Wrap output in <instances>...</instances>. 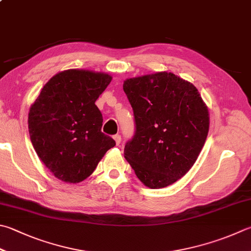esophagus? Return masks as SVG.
<instances>
[{"label": "esophagus", "instance_id": "obj_1", "mask_svg": "<svg viewBox=\"0 0 251 251\" xmlns=\"http://www.w3.org/2000/svg\"><path fill=\"white\" fill-rule=\"evenodd\" d=\"M113 140L116 141V144L117 145H120V143H121V136L119 134H116L115 136H113Z\"/></svg>", "mask_w": 251, "mask_h": 251}]
</instances>
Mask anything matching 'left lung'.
<instances>
[{"label": "left lung", "mask_w": 251, "mask_h": 251, "mask_svg": "<svg viewBox=\"0 0 251 251\" xmlns=\"http://www.w3.org/2000/svg\"><path fill=\"white\" fill-rule=\"evenodd\" d=\"M124 91L136 126L125 158L144 186H170L191 169L205 143V102L195 85L166 71L126 78Z\"/></svg>", "instance_id": "8db88e82"}]
</instances>
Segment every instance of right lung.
<instances>
[{
  "label": "right lung",
  "mask_w": 251,
  "mask_h": 251,
  "mask_svg": "<svg viewBox=\"0 0 251 251\" xmlns=\"http://www.w3.org/2000/svg\"><path fill=\"white\" fill-rule=\"evenodd\" d=\"M111 79L103 72L65 70L53 75L31 103L30 141L38 157L59 180H85L116 145L101 132L102 116L95 105Z\"/></svg>",
  "instance_id": "1"
}]
</instances>
